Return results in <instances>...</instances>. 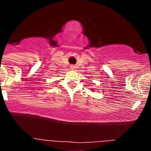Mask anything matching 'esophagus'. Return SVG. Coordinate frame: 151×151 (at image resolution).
Returning <instances> with one entry per match:
<instances>
[{
  "label": "esophagus",
  "mask_w": 151,
  "mask_h": 151,
  "mask_svg": "<svg viewBox=\"0 0 151 151\" xmlns=\"http://www.w3.org/2000/svg\"><path fill=\"white\" fill-rule=\"evenodd\" d=\"M74 68H75V67H74V66H71V69H72V70H74Z\"/></svg>",
  "instance_id": "1"
}]
</instances>
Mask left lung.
<instances>
[{"label": "left lung", "mask_w": 151, "mask_h": 151, "mask_svg": "<svg viewBox=\"0 0 151 151\" xmlns=\"http://www.w3.org/2000/svg\"><path fill=\"white\" fill-rule=\"evenodd\" d=\"M91 91H95V90H93V89H91Z\"/></svg>", "instance_id": "1"}]
</instances>
